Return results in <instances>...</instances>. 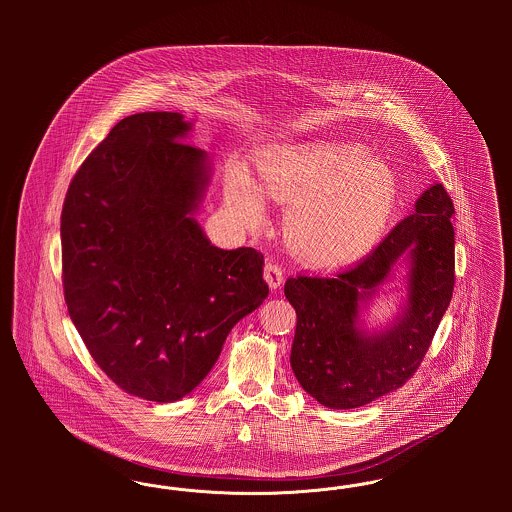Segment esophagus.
Segmentation results:
<instances>
[{"mask_svg":"<svg viewBox=\"0 0 512 512\" xmlns=\"http://www.w3.org/2000/svg\"><path fill=\"white\" fill-rule=\"evenodd\" d=\"M265 280L272 290L280 288L284 282V270L278 263H267L265 265Z\"/></svg>","mask_w":512,"mask_h":512,"instance_id":"34e87169","label":"esophagus"}]
</instances>
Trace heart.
Segmentation results:
<instances>
[{
	"label": "heart",
	"mask_w": 512,
	"mask_h": 512,
	"mask_svg": "<svg viewBox=\"0 0 512 512\" xmlns=\"http://www.w3.org/2000/svg\"><path fill=\"white\" fill-rule=\"evenodd\" d=\"M257 167L261 188L242 171L228 178V209L255 226L265 215L263 194L288 205V244L315 267H340L363 257L382 236L397 201L395 172L359 146L311 142L268 147Z\"/></svg>",
	"instance_id": "1"
}]
</instances>
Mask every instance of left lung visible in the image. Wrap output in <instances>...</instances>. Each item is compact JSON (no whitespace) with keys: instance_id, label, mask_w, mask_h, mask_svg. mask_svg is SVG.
<instances>
[{"instance_id":"1","label":"left lung","mask_w":512,"mask_h":512,"mask_svg":"<svg viewBox=\"0 0 512 512\" xmlns=\"http://www.w3.org/2000/svg\"><path fill=\"white\" fill-rule=\"evenodd\" d=\"M455 207L441 184L418 197L413 215L355 267L334 276L288 278L297 313L292 370L311 397L330 409H355L401 388L422 363L455 286ZM410 251L408 303L386 331L358 328V311Z\"/></svg>"}]
</instances>
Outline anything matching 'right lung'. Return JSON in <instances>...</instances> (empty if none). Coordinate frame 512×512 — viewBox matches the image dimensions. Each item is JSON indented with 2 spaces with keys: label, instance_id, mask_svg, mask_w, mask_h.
<instances>
[{
  "label": "right lung",
  "instance_id": "1",
  "mask_svg": "<svg viewBox=\"0 0 512 512\" xmlns=\"http://www.w3.org/2000/svg\"><path fill=\"white\" fill-rule=\"evenodd\" d=\"M180 113L117 122L74 174L61 213L63 290L99 368L172 403L195 390L238 320L268 295L263 255L215 247L194 219L207 153Z\"/></svg>",
  "mask_w": 512,
  "mask_h": 512
}]
</instances>
